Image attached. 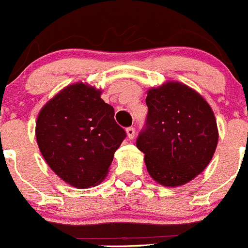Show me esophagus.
Listing matches in <instances>:
<instances>
[{"label":"esophagus","mask_w":248,"mask_h":248,"mask_svg":"<svg viewBox=\"0 0 248 248\" xmlns=\"http://www.w3.org/2000/svg\"><path fill=\"white\" fill-rule=\"evenodd\" d=\"M126 132L128 139H133L134 137H136V129H134V127H128V128L126 129Z\"/></svg>","instance_id":"1"}]
</instances>
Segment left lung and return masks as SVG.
<instances>
[{
  "label": "left lung",
  "instance_id": "obj_1",
  "mask_svg": "<svg viewBox=\"0 0 248 248\" xmlns=\"http://www.w3.org/2000/svg\"><path fill=\"white\" fill-rule=\"evenodd\" d=\"M137 147L145 155L152 179L163 186H181L206 168L216 150L215 115L201 94L180 82L151 89Z\"/></svg>",
  "mask_w": 248,
  "mask_h": 248
}]
</instances>
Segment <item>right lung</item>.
Returning a JSON list of instances; mask_svg holds the SVG:
<instances>
[{
    "mask_svg": "<svg viewBox=\"0 0 248 248\" xmlns=\"http://www.w3.org/2000/svg\"><path fill=\"white\" fill-rule=\"evenodd\" d=\"M114 115L94 87L79 82L59 92L36 124L37 142L47 166L78 188L99 184L126 138Z\"/></svg>",
    "mask_w": 248,
    "mask_h": 248,
    "instance_id": "right-lung-1",
    "label": "right lung"
}]
</instances>
